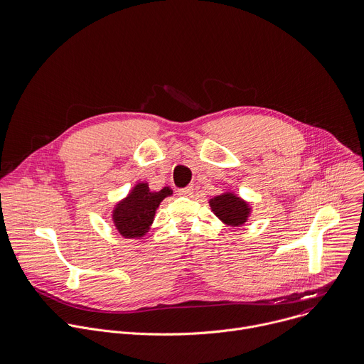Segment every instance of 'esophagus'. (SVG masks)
Masks as SVG:
<instances>
[{"instance_id":"obj_1","label":"esophagus","mask_w":364,"mask_h":364,"mask_svg":"<svg viewBox=\"0 0 364 364\" xmlns=\"http://www.w3.org/2000/svg\"><path fill=\"white\" fill-rule=\"evenodd\" d=\"M178 192H179V195H183V196H189V195H192V192H193V186H192V185H189V186H186V188H182V189H179Z\"/></svg>"}]
</instances>
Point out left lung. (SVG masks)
<instances>
[{
	"mask_svg": "<svg viewBox=\"0 0 364 364\" xmlns=\"http://www.w3.org/2000/svg\"><path fill=\"white\" fill-rule=\"evenodd\" d=\"M210 207L224 224L231 227L243 225L252 211L249 203L231 192H224L218 196L211 198Z\"/></svg>",
	"mask_w": 364,
	"mask_h": 364,
	"instance_id": "8db88e82",
	"label": "left lung"
}]
</instances>
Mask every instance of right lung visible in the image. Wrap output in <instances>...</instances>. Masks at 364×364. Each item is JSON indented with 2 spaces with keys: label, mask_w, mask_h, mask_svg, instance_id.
Here are the masks:
<instances>
[{
  "label": "right lung",
  "mask_w": 364,
  "mask_h": 364,
  "mask_svg": "<svg viewBox=\"0 0 364 364\" xmlns=\"http://www.w3.org/2000/svg\"><path fill=\"white\" fill-rule=\"evenodd\" d=\"M171 195L172 189L169 186L153 192L147 182L137 183L112 210V223L117 231L124 238L143 237L154 220L157 207Z\"/></svg>",
  "instance_id": "add662e5"
}]
</instances>
